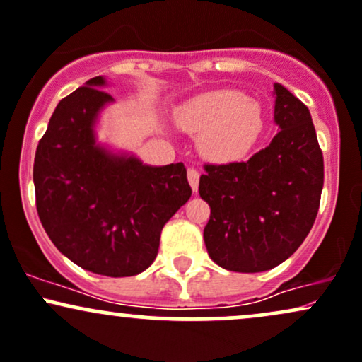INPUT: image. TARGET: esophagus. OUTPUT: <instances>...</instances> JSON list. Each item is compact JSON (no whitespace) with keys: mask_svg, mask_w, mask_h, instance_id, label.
<instances>
[{"mask_svg":"<svg viewBox=\"0 0 362 362\" xmlns=\"http://www.w3.org/2000/svg\"><path fill=\"white\" fill-rule=\"evenodd\" d=\"M187 178H189V184H190V187H192L194 192H197L200 173L195 168H189V170H187Z\"/></svg>","mask_w":362,"mask_h":362,"instance_id":"34e87169","label":"esophagus"}]
</instances>
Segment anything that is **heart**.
I'll use <instances>...</instances> for the list:
<instances>
[{
    "mask_svg": "<svg viewBox=\"0 0 362 362\" xmlns=\"http://www.w3.org/2000/svg\"><path fill=\"white\" fill-rule=\"evenodd\" d=\"M177 123L199 134V150L212 162H233L251 151L264 129L259 103L239 90L199 95L177 112Z\"/></svg>",
    "mask_w": 362,
    "mask_h": 362,
    "instance_id": "obj_1",
    "label": "heart"
}]
</instances>
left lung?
<instances>
[{"label": "left lung", "mask_w": 362, "mask_h": 362, "mask_svg": "<svg viewBox=\"0 0 362 362\" xmlns=\"http://www.w3.org/2000/svg\"><path fill=\"white\" fill-rule=\"evenodd\" d=\"M280 132L247 162L204 165L199 194L211 207L204 241L211 259L259 273L288 259L310 233L324 187V156L308 107L275 84Z\"/></svg>", "instance_id": "8db88e82"}]
</instances>
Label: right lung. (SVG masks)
Here are the masks:
<instances>
[{
	"label": "right lung",
	"mask_w": 362,
	"mask_h": 362,
	"mask_svg": "<svg viewBox=\"0 0 362 362\" xmlns=\"http://www.w3.org/2000/svg\"><path fill=\"white\" fill-rule=\"evenodd\" d=\"M93 77L57 104L38 141L33 184L40 223L57 250L104 276L153 263L168 219L192 195L184 163L151 167L95 143L94 124L115 101Z\"/></svg>",
	"instance_id": "add662e5"
}]
</instances>
